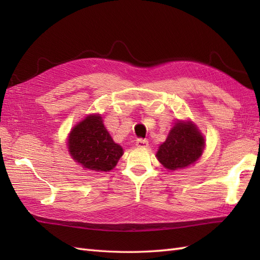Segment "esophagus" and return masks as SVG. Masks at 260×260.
<instances>
[{
    "mask_svg": "<svg viewBox=\"0 0 260 260\" xmlns=\"http://www.w3.org/2000/svg\"><path fill=\"white\" fill-rule=\"evenodd\" d=\"M136 146L137 147H147L148 146V141L144 139H137L136 140Z\"/></svg>",
    "mask_w": 260,
    "mask_h": 260,
    "instance_id": "obj_1",
    "label": "esophagus"
}]
</instances>
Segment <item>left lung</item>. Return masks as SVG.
I'll use <instances>...</instances> for the list:
<instances>
[{
	"label": "left lung",
	"mask_w": 260,
	"mask_h": 260,
	"mask_svg": "<svg viewBox=\"0 0 260 260\" xmlns=\"http://www.w3.org/2000/svg\"><path fill=\"white\" fill-rule=\"evenodd\" d=\"M203 148L204 139L197 127L190 121H180L171 129L156 156L164 168L175 171L194 163L201 156Z\"/></svg>",
	"instance_id": "obj_1"
}]
</instances>
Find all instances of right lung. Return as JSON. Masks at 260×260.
Returning <instances> with one entry per match:
<instances>
[{"label":"right lung","mask_w":260,"mask_h":260,"mask_svg":"<svg viewBox=\"0 0 260 260\" xmlns=\"http://www.w3.org/2000/svg\"><path fill=\"white\" fill-rule=\"evenodd\" d=\"M69 152L85 169L108 172L123 155V148L113 141L102 117L89 115L74 127L68 140Z\"/></svg>","instance_id":"1"}]
</instances>
